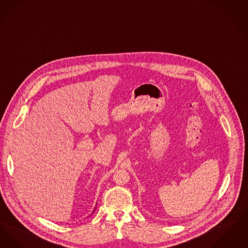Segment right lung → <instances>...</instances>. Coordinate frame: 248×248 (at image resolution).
Masks as SVG:
<instances>
[{
    "label": "right lung",
    "instance_id": "add662e5",
    "mask_svg": "<svg viewBox=\"0 0 248 248\" xmlns=\"http://www.w3.org/2000/svg\"><path fill=\"white\" fill-rule=\"evenodd\" d=\"M95 209H96V206H95V207H94V208H93V212H92V214H91V215H93V213H94V211H95ZM89 217H90V216H89Z\"/></svg>",
    "mask_w": 248,
    "mask_h": 248
}]
</instances>
